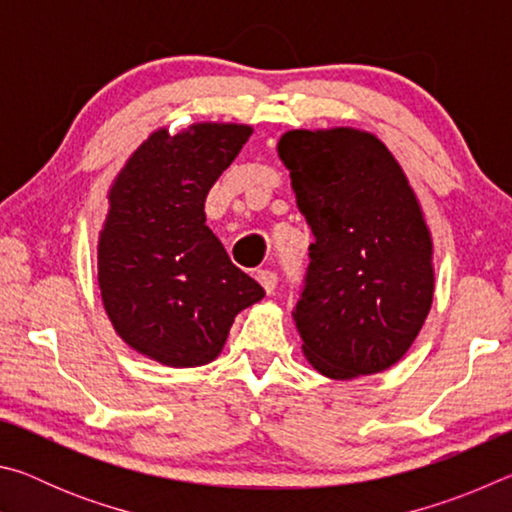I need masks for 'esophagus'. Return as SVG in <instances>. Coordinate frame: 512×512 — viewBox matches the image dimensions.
Masks as SVG:
<instances>
[{"mask_svg": "<svg viewBox=\"0 0 512 512\" xmlns=\"http://www.w3.org/2000/svg\"><path fill=\"white\" fill-rule=\"evenodd\" d=\"M257 280H259V284H262L268 296H271V293H273L275 287H277V275H275L273 271H259V273H257Z\"/></svg>", "mask_w": 512, "mask_h": 512, "instance_id": "obj_1", "label": "esophagus"}]
</instances>
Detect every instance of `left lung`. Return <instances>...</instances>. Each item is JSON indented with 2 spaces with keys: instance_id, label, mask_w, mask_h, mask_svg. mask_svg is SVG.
<instances>
[{
  "instance_id": "obj_1",
  "label": "left lung",
  "mask_w": 512,
  "mask_h": 512,
  "mask_svg": "<svg viewBox=\"0 0 512 512\" xmlns=\"http://www.w3.org/2000/svg\"><path fill=\"white\" fill-rule=\"evenodd\" d=\"M277 155L316 239L293 311L302 354L329 379L388 370L420 334L436 289L409 178L377 135L350 126L287 131Z\"/></svg>"
}]
</instances>
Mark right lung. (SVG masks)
<instances>
[{
  "instance_id": "1",
  "label": "right lung",
  "mask_w": 512,
  "mask_h": 512,
  "mask_svg": "<svg viewBox=\"0 0 512 512\" xmlns=\"http://www.w3.org/2000/svg\"><path fill=\"white\" fill-rule=\"evenodd\" d=\"M253 135L201 121L137 146L108 189L97 268L103 309L135 352L169 368L219 357L235 316L264 289L205 225V198Z\"/></svg>"
}]
</instances>
